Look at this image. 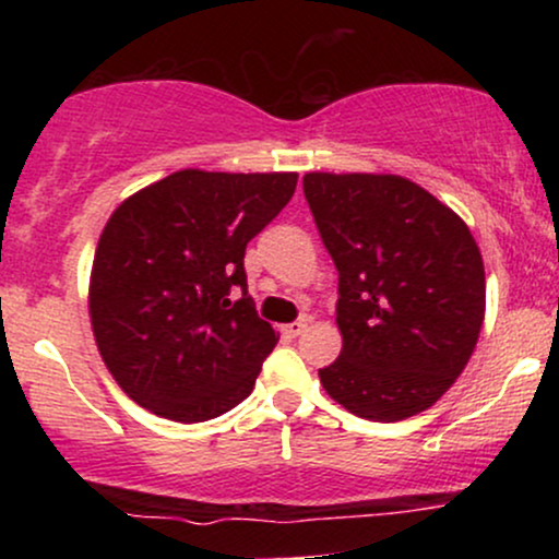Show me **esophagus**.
<instances>
[{
  "mask_svg": "<svg viewBox=\"0 0 559 559\" xmlns=\"http://www.w3.org/2000/svg\"><path fill=\"white\" fill-rule=\"evenodd\" d=\"M307 325H310V318H299V320H294V323H288V325H284V331L288 338H297L299 333H305L307 331Z\"/></svg>",
  "mask_w": 559,
  "mask_h": 559,
  "instance_id": "1",
  "label": "esophagus"
}]
</instances>
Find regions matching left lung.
Wrapping results in <instances>:
<instances>
[{"label":"left lung","instance_id":"8db88e82","mask_svg":"<svg viewBox=\"0 0 559 559\" xmlns=\"http://www.w3.org/2000/svg\"><path fill=\"white\" fill-rule=\"evenodd\" d=\"M301 183L338 271L344 346L320 383L357 418H413L476 349L486 312L478 243L463 217L402 176L307 173Z\"/></svg>","mask_w":559,"mask_h":559}]
</instances>
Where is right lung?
I'll return each instance as SVG.
<instances>
[{
  "mask_svg": "<svg viewBox=\"0 0 559 559\" xmlns=\"http://www.w3.org/2000/svg\"><path fill=\"white\" fill-rule=\"evenodd\" d=\"M294 189L297 173L189 168L110 215L88 316L102 360L133 402L202 423L252 394L278 336L247 294L243 252Z\"/></svg>",
  "mask_w": 559,
  "mask_h": 559,
  "instance_id": "add662e5",
  "label": "right lung"
}]
</instances>
